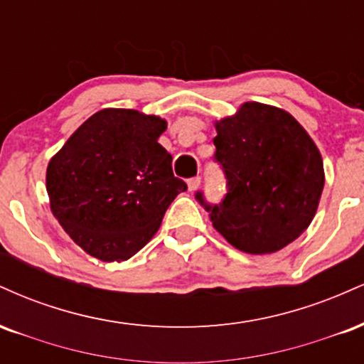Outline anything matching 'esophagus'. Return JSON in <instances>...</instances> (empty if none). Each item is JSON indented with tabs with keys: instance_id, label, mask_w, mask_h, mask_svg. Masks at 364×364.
Listing matches in <instances>:
<instances>
[{
	"instance_id": "obj_1",
	"label": "esophagus",
	"mask_w": 364,
	"mask_h": 364,
	"mask_svg": "<svg viewBox=\"0 0 364 364\" xmlns=\"http://www.w3.org/2000/svg\"><path fill=\"white\" fill-rule=\"evenodd\" d=\"M200 183H202V179H200V176H195V178L188 179V188H190V191H195L196 188L200 186Z\"/></svg>"
}]
</instances>
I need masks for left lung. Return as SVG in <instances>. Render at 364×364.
I'll use <instances>...</instances> for the list:
<instances>
[{
	"instance_id": "left-lung-1",
	"label": "left lung",
	"mask_w": 364,
	"mask_h": 364,
	"mask_svg": "<svg viewBox=\"0 0 364 364\" xmlns=\"http://www.w3.org/2000/svg\"><path fill=\"white\" fill-rule=\"evenodd\" d=\"M214 161L225 176L223 202L195 198L235 248L263 255L282 250L306 231L323 190V162L289 112L246 102L215 123Z\"/></svg>"
}]
</instances>
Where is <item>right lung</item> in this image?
I'll return each mask as SVG.
<instances>
[{"mask_svg": "<svg viewBox=\"0 0 364 364\" xmlns=\"http://www.w3.org/2000/svg\"><path fill=\"white\" fill-rule=\"evenodd\" d=\"M166 121L133 109L90 116L51 159L46 174L53 215L83 252L123 262L157 232L186 183L159 144Z\"/></svg>", "mask_w": 364, "mask_h": 364, "instance_id": "add662e5", "label": "right lung"}]
</instances>
